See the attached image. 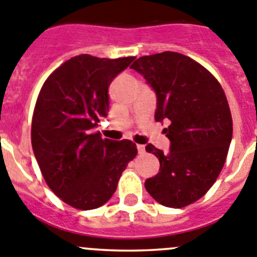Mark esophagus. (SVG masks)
<instances>
[{
	"instance_id": "obj_1",
	"label": "esophagus",
	"mask_w": 257,
	"mask_h": 257,
	"mask_svg": "<svg viewBox=\"0 0 257 257\" xmlns=\"http://www.w3.org/2000/svg\"><path fill=\"white\" fill-rule=\"evenodd\" d=\"M137 150H138V153H141V155H142V153H145L146 148L143 145H137Z\"/></svg>"
}]
</instances>
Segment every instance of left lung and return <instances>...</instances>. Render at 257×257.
I'll return each instance as SVG.
<instances>
[{
  "label": "left lung",
  "mask_w": 257,
  "mask_h": 257,
  "mask_svg": "<svg viewBox=\"0 0 257 257\" xmlns=\"http://www.w3.org/2000/svg\"><path fill=\"white\" fill-rule=\"evenodd\" d=\"M131 68L157 95L156 121L170 120L165 129L169 153L146 146L160 161V172L146 180V190L165 207L193 204L212 188L226 162L233 132L226 93L207 68L176 52L141 57Z\"/></svg>",
  "instance_id": "left-lung-1"
}]
</instances>
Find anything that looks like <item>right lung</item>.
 I'll list each match as a JSON object with an SVG mask.
<instances>
[{"label":"right lung","mask_w":257,"mask_h":257,"mask_svg":"<svg viewBox=\"0 0 257 257\" xmlns=\"http://www.w3.org/2000/svg\"><path fill=\"white\" fill-rule=\"evenodd\" d=\"M134 58L76 56L50 73L38 95L31 121L35 158L47 185L76 209L104 205L138 153L132 141L91 132L109 111L110 83Z\"/></svg>","instance_id":"obj_1"}]
</instances>
